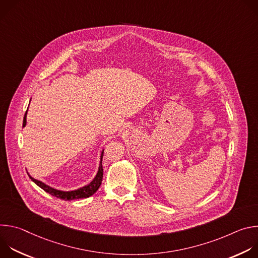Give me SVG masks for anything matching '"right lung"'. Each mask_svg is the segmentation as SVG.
I'll return each instance as SVG.
<instances>
[{
  "label": "right lung",
  "instance_id": "add662e5",
  "mask_svg": "<svg viewBox=\"0 0 258 258\" xmlns=\"http://www.w3.org/2000/svg\"><path fill=\"white\" fill-rule=\"evenodd\" d=\"M26 113H27V111L25 112V115H24V118H23V126H25V124H26ZM103 155H104V150L102 151V154H101V162H100L99 169H98V172H97L95 178L89 183L88 186L80 188L79 190H76V191H69V192L59 191V190H56V189H53V188L47 186L46 183L42 182L41 180L34 179L30 175H29V177L31 178V180L33 182H35L36 185H38L40 188H42L44 191H46L47 193H49L52 196H55L59 199L70 201V200H75V199L88 198V197L92 196L93 194H95L97 192V190L99 189V187L101 186V182H102V179H103V166H102Z\"/></svg>",
  "mask_w": 258,
  "mask_h": 258
}]
</instances>
